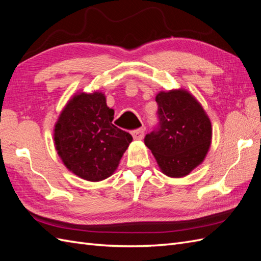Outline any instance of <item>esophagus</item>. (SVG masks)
I'll return each instance as SVG.
<instances>
[{
	"label": "esophagus",
	"instance_id": "obj_1",
	"mask_svg": "<svg viewBox=\"0 0 261 261\" xmlns=\"http://www.w3.org/2000/svg\"><path fill=\"white\" fill-rule=\"evenodd\" d=\"M132 135L135 140H141L144 138V128H138L136 130H133Z\"/></svg>",
	"mask_w": 261,
	"mask_h": 261
}]
</instances>
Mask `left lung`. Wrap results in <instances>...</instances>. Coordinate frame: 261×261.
Segmentation results:
<instances>
[{"instance_id": "left-lung-1", "label": "left lung", "mask_w": 261, "mask_h": 261, "mask_svg": "<svg viewBox=\"0 0 261 261\" xmlns=\"http://www.w3.org/2000/svg\"><path fill=\"white\" fill-rule=\"evenodd\" d=\"M155 101L159 127L147 134L145 145L163 174L186 176L202 163L209 151L210 118L198 100L185 89L160 91Z\"/></svg>"}]
</instances>
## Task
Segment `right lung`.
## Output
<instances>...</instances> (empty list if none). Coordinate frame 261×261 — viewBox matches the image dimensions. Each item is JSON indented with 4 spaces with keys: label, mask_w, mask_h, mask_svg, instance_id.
<instances>
[{
    "label": "right lung",
    "mask_w": 261,
    "mask_h": 261,
    "mask_svg": "<svg viewBox=\"0 0 261 261\" xmlns=\"http://www.w3.org/2000/svg\"><path fill=\"white\" fill-rule=\"evenodd\" d=\"M114 110L100 91L77 92L54 125V145L65 167L89 181L111 176L132 143L129 133L112 124Z\"/></svg>",
    "instance_id": "right-lung-1"
}]
</instances>
